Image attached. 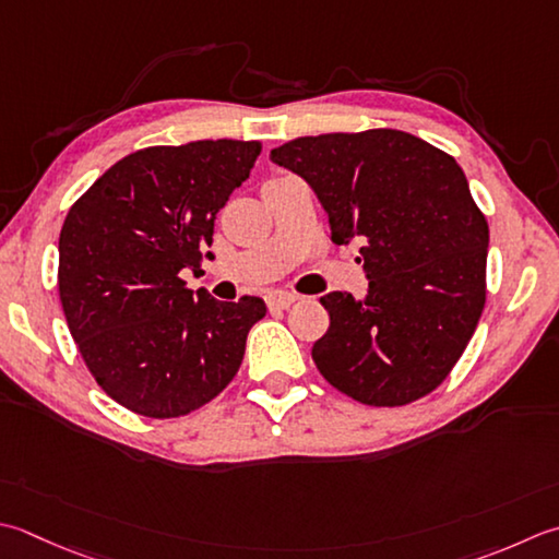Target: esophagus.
Listing matches in <instances>:
<instances>
[{
    "instance_id": "esophagus-1",
    "label": "esophagus",
    "mask_w": 559,
    "mask_h": 559,
    "mask_svg": "<svg viewBox=\"0 0 559 559\" xmlns=\"http://www.w3.org/2000/svg\"><path fill=\"white\" fill-rule=\"evenodd\" d=\"M295 302V295L286 293V290H271L266 295V305L271 310H286Z\"/></svg>"
}]
</instances>
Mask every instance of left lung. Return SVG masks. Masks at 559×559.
<instances>
[{"label":"left lung","mask_w":559,"mask_h":559,"mask_svg":"<svg viewBox=\"0 0 559 559\" xmlns=\"http://www.w3.org/2000/svg\"><path fill=\"white\" fill-rule=\"evenodd\" d=\"M271 159L312 186L332 242L364 239V300L326 293L314 366L370 407H402L451 376L487 300L489 225L448 152L392 128L295 138Z\"/></svg>","instance_id":"obj_1"}]
</instances>
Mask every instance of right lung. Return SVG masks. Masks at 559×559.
Returning <instances> with one entry per match:
<instances>
[{
    "label": "right lung",
    "mask_w": 559,
    "mask_h": 559,
    "mask_svg": "<svg viewBox=\"0 0 559 559\" xmlns=\"http://www.w3.org/2000/svg\"><path fill=\"white\" fill-rule=\"evenodd\" d=\"M259 152L257 140L227 138L138 150L64 217V320L98 388L140 417H183L221 395L266 314L261 298L221 302L181 278L201 269L217 211Z\"/></svg>",
    "instance_id": "add662e5"
}]
</instances>
